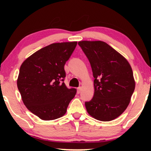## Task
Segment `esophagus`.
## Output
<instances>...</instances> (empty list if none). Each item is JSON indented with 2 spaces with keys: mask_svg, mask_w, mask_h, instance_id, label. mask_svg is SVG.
I'll use <instances>...</instances> for the list:
<instances>
[{
  "mask_svg": "<svg viewBox=\"0 0 151 151\" xmlns=\"http://www.w3.org/2000/svg\"><path fill=\"white\" fill-rule=\"evenodd\" d=\"M81 87H78L77 88V93H79L81 92Z\"/></svg>",
  "mask_w": 151,
  "mask_h": 151,
  "instance_id": "esophagus-1",
  "label": "esophagus"
}]
</instances>
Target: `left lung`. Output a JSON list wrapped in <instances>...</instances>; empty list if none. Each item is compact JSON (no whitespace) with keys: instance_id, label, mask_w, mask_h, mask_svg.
<instances>
[{"instance_id":"obj_1","label":"left lung","mask_w":151,"mask_h":151,"mask_svg":"<svg viewBox=\"0 0 151 151\" xmlns=\"http://www.w3.org/2000/svg\"><path fill=\"white\" fill-rule=\"evenodd\" d=\"M91 65L94 94L85 102L88 114L99 121L119 117L131 101L136 82L128 60L103 41L78 42Z\"/></svg>"}]
</instances>
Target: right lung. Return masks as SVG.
<instances>
[{"instance_id": "obj_1", "label": "right lung", "mask_w": 151, "mask_h": 151, "mask_svg": "<svg viewBox=\"0 0 151 151\" xmlns=\"http://www.w3.org/2000/svg\"><path fill=\"white\" fill-rule=\"evenodd\" d=\"M77 42L52 43L30 55L22 63L17 86L24 104L40 119L50 121L62 117L77 89L62 82L64 66Z\"/></svg>"}]
</instances>
